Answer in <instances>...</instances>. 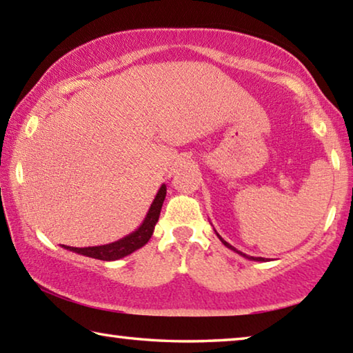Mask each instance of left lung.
Listing matches in <instances>:
<instances>
[{"instance_id": "left-lung-1", "label": "left lung", "mask_w": 353, "mask_h": 353, "mask_svg": "<svg viewBox=\"0 0 353 353\" xmlns=\"http://www.w3.org/2000/svg\"><path fill=\"white\" fill-rule=\"evenodd\" d=\"M214 232H216V230H214ZM216 235H218V238H219V240H221V243H223L225 248H229L230 250H234V252H236V254H240V255H243V256H244V259H248V260H254V261H263V260H265V259H261V256H249V255H246V254H243V252H240V250H236V249H235L234 246H230V244H229V243H227L225 240H223V238H221V235L218 234V232H216Z\"/></svg>"}]
</instances>
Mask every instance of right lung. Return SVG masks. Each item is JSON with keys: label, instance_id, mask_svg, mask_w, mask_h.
I'll list each match as a JSON object with an SVG mask.
<instances>
[{"label": "right lung", "instance_id": "right-lung-1", "mask_svg": "<svg viewBox=\"0 0 353 353\" xmlns=\"http://www.w3.org/2000/svg\"><path fill=\"white\" fill-rule=\"evenodd\" d=\"M166 196V185L163 183L160 190L155 194V198L152 201L151 207L146 213L145 219L140 224V227L137 230H134L132 234L126 235L121 240H118L115 243L110 244H103V246H92V248H71V246H63V249H68L71 252L90 256V259H98V260H104V261H113V260H119L123 256H126L129 254L135 252L137 249H140L145 246V244L149 241V238L154 234V227L157 224L159 216H160V210H162L163 201Z\"/></svg>", "mask_w": 353, "mask_h": 353}]
</instances>
